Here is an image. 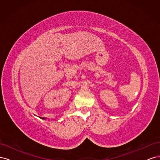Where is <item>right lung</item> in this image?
I'll use <instances>...</instances> for the list:
<instances>
[{"mask_svg":"<svg viewBox=\"0 0 160 160\" xmlns=\"http://www.w3.org/2000/svg\"><path fill=\"white\" fill-rule=\"evenodd\" d=\"M42 118V119H45L44 118Z\"/></svg>","mask_w":160,"mask_h":160,"instance_id":"right-lung-1","label":"right lung"}]
</instances>
